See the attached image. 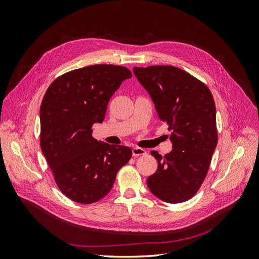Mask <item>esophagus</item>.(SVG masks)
Here are the masks:
<instances>
[{
    "instance_id": "esophagus-1",
    "label": "esophagus",
    "mask_w": 259,
    "mask_h": 259,
    "mask_svg": "<svg viewBox=\"0 0 259 259\" xmlns=\"http://www.w3.org/2000/svg\"><path fill=\"white\" fill-rule=\"evenodd\" d=\"M146 153H147V151L143 148L134 147L132 149V154H133V156H134V158H136V156H139V155H145Z\"/></svg>"
}]
</instances>
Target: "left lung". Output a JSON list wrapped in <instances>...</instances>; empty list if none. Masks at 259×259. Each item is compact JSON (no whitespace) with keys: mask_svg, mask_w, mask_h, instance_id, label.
I'll return each mask as SVG.
<instances>
[{"mask_svg":"<svg viewBox=\"0 0 259 259\" xmlns=\"http://www.w3.org/2000/svg\"><path fill=\"white\" fill-rule=\"evenodd\" d=\"M150 95L160 120L171 132L173 150L158 161L147 179L149 190L167 203H182L198 192L217 146L216 108L210 91L200 80L173 66L133 68Z\"/></svg>","mask_w":259,"mask_h":259,"instance_id":"8db88e82","label":"left lung"}]
</instances>
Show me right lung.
<instances>
[{
  "label": "right lung",
  "mask_w": 259,
  "mask_h": 259,
  "mask_svg": "<svg viewBox=\"0 0 259 259\" xmlns=\"http://www.w3.org/2000/svg\"><path fill=\"white\" fill-rule=\"evenodd\" d=\"M127 68L93 65L57 77L46 91L40 109L41 149L60 191L81 204L110 192L132 149L93 138V124L103 123L109 100Z\"/></svg>",
  "instance_id": "1"
}]
</instances>
